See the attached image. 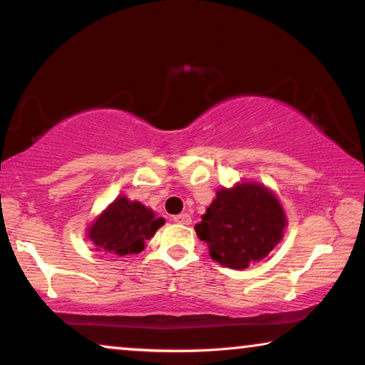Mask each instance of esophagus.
I'll return each instance as SVG.
<instances>
[{
  "label": "esophagus",
  "mask_w": 365,
  "mask_h": 365,
  "mask_svg": "<svg viewBox=\"0 0 365 365\" xmlns=\"http://www.w3.org/2000/svg\"><path fill=\"white\" fill-rule=\"evenodd\" d=\"M174 222H178V224H191L192 222V219H191V216H189V214H178V216H174V219H173Z\"/></svg>",
  "instance_id": "esophagus-1"
}]
</instances>
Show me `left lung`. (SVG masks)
Returning <instances> with one entry per match:
<instances>
[{
  "label": "left lung",
  "mask_w": 365,
  "mask_h": 365,
  "mask_svg": "<svg viewBox=\"0 0 365 365\" xmlns=\"http://www.w3.org/2000/svg\"><path fill=\"white\" fill-rule=\"evenodd\" d=\"M287 216L281 201L261 182L241 181L219 187L202 221L197 237L207 244L209 256L224 267L247 269L281 242Z\"/></svg>",
  "instance_id": "obj_1"
}]
</instances>
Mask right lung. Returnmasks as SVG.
Masks as SVG:
<instances>
[{"label":"right lung","instance_id":"right-lung-1","mask_svg":"<svg viewBox=\"0 0 365 365\" xmlns=\"http://www.w3.org/2000/svg\"><path fill=\"white\" fill-rule=\"evenodd\" d=\"M163 224L164 217H158L151 207L126 196H118L86 227V236L96 251L123 257L141 252L148 239Z\"/></svg>","mask_w":365,"mask_h":365}]
</instances>
